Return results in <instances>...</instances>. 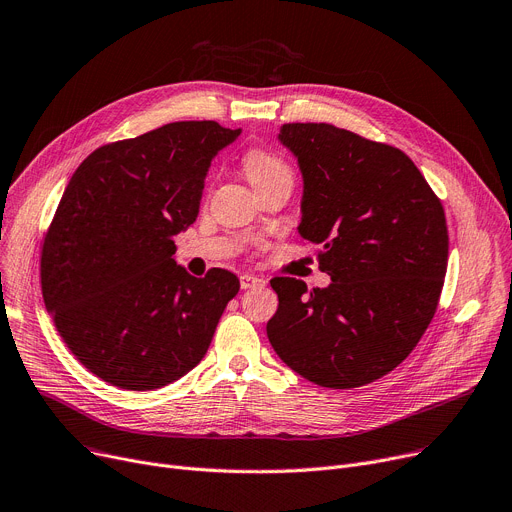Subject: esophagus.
I'll return each instance as SVG.
<instances>
[{
    "instance_id": "esophagus-1",
    "label": "esophagus",
    "mask_w": 512,
    "mask_h": 512,
    "mask_svg": "<svg viewBox=\"0 0 512 512\" xmlns=\"http://www.w3.org/2000/svg\"><path fill=\"white\" fill-rule=\"evenodd\" d=\"M259 284H263V280L261 278H257V276H253V274H242L240 276V286L242 288H255V286H259Z\"/></svg>"
}]
</instances>
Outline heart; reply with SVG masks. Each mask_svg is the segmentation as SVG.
Wrapping results in <instances>:
<instances>
[{"mask_svg":"<svg viewBox=\"0 0 512 512\" xmlns=\"http://www.w3.org/2000/svg\"><path fill=\"white\" fill-rule=\"evenodd\" d=\"M242 164H245V172L255 188L267 186L276 180H292V168L288 166V161L270 149H249Z\"/></svg>","mask_w":512,"mask_h":512,"instance_id":"obj_1","label":"heart"}]
</instances>
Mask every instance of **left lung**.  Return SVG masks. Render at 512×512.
Returning a JSON list of instances; mask_svg holds the SVG:
<instances>
[{
    "label": "left lung",
    "instance_id": "1",
    "mask_svg": "<svg viewBox=\"0 0 512 512\" xmlns=\"http://www.w3.org/2000/svg\"><path fill=\"white\" fill-rule=\"evenodd\" d=\"M280 141L305 180L299 232L321 245L326 288L270 280L278 311L267 321L278 357L334 390L380 380L405 361L434 319L448 265L438 195L400 149L326 122H292Z\"/></svg>",
    "mask_w": 512,
    "mask_h": 512
}]
</instances>
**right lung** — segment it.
<instances>
[{"instance_id": "obj_1", "label": "right lung", "mask_w": 512, "mask_h": 512, "mask_svg": "<svg viewBox=\"0 0 512 512\" xmlns=\"http://www.w3.org/2000/svg\"><path fill=\"white\" fill-rule=\"evenodd\" d=\"M240 130L172 122L95 149L72 174L41 247V292L72 355L103 382L155 390L205 357L240 288L176 265L213 155Z\"/></svg>"}]
</instances>
